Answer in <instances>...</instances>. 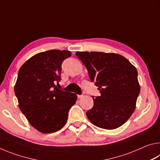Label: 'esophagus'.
I'll return each mask as SVG.
<instances>
[{
  "label": "esophagus",
  "instance_id": "1",
  "mask_svg": "<svg viewBox=\"0 0 160 160\" xmlns=\"http://www.w3.org/2000/svg\"><path fill=\"white\" fill-rule=\"evenodd\" d=\"M78 98H82V97H83V95H82V94H80V95H78Z\"/></svg>",
  "mask_w": 160,
  "mask_h": 160
}]
</instances>
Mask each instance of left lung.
Returning <instances> with one entry per match:
<instances>
[{"instance_id": "8db88e82", "label": "left lung", "mask_w": 160, "mask_h": 160, "mask_svg": "<svg viewBox=\"0 0 160 160\" xmlns=\"http://www.w3.org/2000/svg\"><path fill=\"white\" fill-rule=\"evenodd\" d=\"M87 68L91 82L101 95L92 97L94 106L86 115L99 128H117L135 109L140 91L135 67L123 56L113 53H75Z\"/></svg>"}]
</instances>
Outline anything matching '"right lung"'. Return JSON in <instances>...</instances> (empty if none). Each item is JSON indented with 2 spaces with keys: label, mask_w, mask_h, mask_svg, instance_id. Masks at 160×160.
Returning a JSON list of instances; mask_svg holds the SVG:
<instances>
[{
  "label": "right lung",
  "mask_w": 160,
  "mask_h": 160,
  "mask_svg": "<svg viewBox=\"0 0 160 160\" xmlns=\"http://www.w3.org/2000/svg\"><path fill=\"white\" fill-rule=\"evenodd\" d=\"M71 52L50 50L37 53L19 70L15 85L19 108L29 123L43 133L59 131L66 123L77 95L57 88L61 64Z\"/></svg>",
  "instance_id": "obj_1"
}]
</instances>
